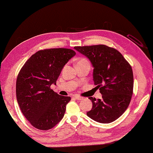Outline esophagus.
Here are the masks:
<instances>
[{
    "label": "esophagus",
    "mask_w": 153,
    "mask_h": 153,
    "mask_svg": "<svg viewBox=\"0 0 153 153\" xmlns=\"http://www.w3.org/2000/svg\"><path fill=\"white\" fill-rule=\"evenodd\" d=\"M74 97V98L76 99V100H83V97H79V96H77V95H75Z\"/></svg>",
    "instance_id": "obj_1"
}]
</instances>
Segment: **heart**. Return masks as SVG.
<instances>
[{
  "instance_id": "b5f03b06",
  "label": "heart",
  "mask_w": 153,
  "mask_h": 153,
  "mask_svg": "<svg viewBox=\"0 0 153 153\" xmlns=\"http://www.w3.org/2000/svg\"><path fill=\"white\" fill-rule=\"evenodd\" d=\"M87 60L85 59H84V58H82V59H81L79 62H86Z\"/></svg>"
}]
</instances>
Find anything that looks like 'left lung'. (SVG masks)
Returning a JSON list of instances; mask_svg holds the SVG:
<instances>
[{"label": "left lung", "mask_w": 153, "mask_h": 153, "mask_svg": "<svg viewBox=\"0 0 153 153\" xmlns=\"http://www.w3.org/2000/svg\"><path fill=\"white\" fill-rule=\"evenodd\" d=\"M74 49L90 60L94 84L102 95L101 99L89 97L93 106L87 115L102 123L115 121L128 108L131 99L134 76L131 66L119 51L106 45L75 47Z\"/></svg>", "instance_id": "1"}]
</instances>
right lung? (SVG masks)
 <instances>
[{
  "mask_svg": "<svg viewBox=\"0 0 153 153\" xmlns=\"http://www.w3.org/2000/svg\"><path fill=\"white\" fill-rule=\"evenodd\" d=\"M76 55L69 48L39 51L29 58L16 81V99L22 112L35 128L48 130L62 119L70 97L51 89L64 66Z\"/></svg>",
  "mask_w": 153,
  "mask_h": 153,
  "instance_id": "add662e5",
  "label": "right lung"
}]
</instances>
